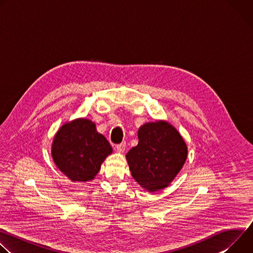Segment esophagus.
<instances>
[{"mask_svg":"<svg viewBox=\"0 0 253 253\" xmlns=\"http://www.w3.org/2000/svg\"><path fill=\"white\" fill-rule=\"evenodd\" d=\"M125 148H126V143H125V142H122L121 144H118V145L116 146V150H117V152H119V153H123L124 150H125Z\"/></svg>","mask_w":253,"mask_h":253,"instance_id":"34e87169","label":"esophagus"}]
</instances>
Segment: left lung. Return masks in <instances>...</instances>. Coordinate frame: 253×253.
Wrapping results in <instances>:
<instances>
[{"mask_svg":"<svg viewBox=\"0 0 253 253\" xmlns=\"http://www.w3.org/2000/svg\"><path fill=\"white\" fill-rule=\"evenodd\" d=\"M138 139L126 154L132 177L148 192L168 187L187 158L183 137L169 122L156 120L140 126Z\"/></svg>","mask_w":253,"mask_h":253,"instance_id":"1","label":"left lung"}]
</instances>
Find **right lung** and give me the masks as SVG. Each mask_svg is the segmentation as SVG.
Listing matches in <instances>:
<instances>
[{
  "mask_svg": "<svg viewBox=\"0 0 253 253\" xmlns=\"http://www.w3.org/2000/svg\"><path fill=\"white\" fill-rule=\"evenodd\" d=\"M112 152L95 123L86 118L63 124L54 136L51 150L55 165L72 182L91 181Z\"/></svg>",
  "mask_w": 253,
  "mask_h": 253,
  "instance_id": "right-lung-1",
  "label": "right lung"
}]
</instances>
